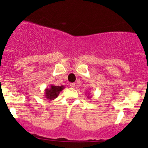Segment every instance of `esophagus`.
Here are the masks:
<instances>
[{
  "instance_id": "obj_1",
  "label": "esophagus",
  "mask_w": 148,
  "mask_h": 148,
  "mask_svg": "<svg viewBox=\"0 0 148 148\" xmlns=\"http://www.w3.org/2000/svg\"><path fill=\"white\" fill-rule=\"evenodd\" d=\"M69 86L71 88H74L75 87V84L74 83H71V84H69Z\"/></svg>"
}]
</instances>
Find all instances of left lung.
<instances>
[{"mask_svg": "<svg viewBox=\"0 0 148 148\" xmlns=\"http://www.w3.org/2000/svg\"><path fill=\"white\" fill-rule=\"evenodd\" d=\"M90 97H89L88 95V97H87V98H88V99H90Z\"/></svg>", "mask_w": 148, "mask_h": 148, "instance_id": "left-lung-1", "label": "left lung"}]
</instances>
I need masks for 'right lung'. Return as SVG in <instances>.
<instances>
[{
	"instance_id": "add662e5",
	"label": "right lung",
	"mask_w": 148,
	"mask_h": 148,
	"mask_svg": "<svg viewBox=\"0 0 148 148\" xmlns=\"http://www.w3.org/2000/svg\"><path fill=\"white\" fill-rule=\"evenodd\" d=\"M64 88V86H53V85H50V87L47 88L45 90V97L48 100V101L54 100L56 98L58 97L60 92Z\"/></svg>"
}]
</instances>
